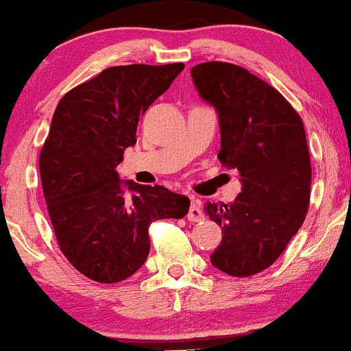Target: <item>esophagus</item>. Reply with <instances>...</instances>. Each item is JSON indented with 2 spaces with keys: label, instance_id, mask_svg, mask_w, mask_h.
I'll return each mask as SVG.
<instances>
[{
  "label": "esophagus",
  "instance_id": "1",
  "mask_svg": "<svg viewBox=\"0 0 351 351\" xmlns=\"http://www.w3.org/2000/svg\"><path fill=\"white\" fill-rule=\"evenodd\" d=\"M204 210L201 208V201L197 197H193L191 206H189V213H188V221L191 222H201L204 221Z\"/></svg>",
  "mask_w": 351,
  "mask_h": 351
}]
</instances>
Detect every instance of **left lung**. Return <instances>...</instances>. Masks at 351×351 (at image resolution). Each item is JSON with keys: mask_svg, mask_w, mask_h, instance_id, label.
Returning <instances> with one entry per match:
<instances>
[{"mask_svg": "<svg viewBox=\"0 0 351 351\" xmlns=\"http://www.w3.org/2000/svg\"><path fill=\"white\" fill-rule=\"evenodd\" d=\"M191 77L219 114L217 158L242 181L234 202L204 206L223 232L210 263L230 276H252L271 267L306 219L312 180L306 130L285 96L242 66L206 62L193 66Z\"/></svg>", "mask_w": 351, "mask_h": 351, "instance_id": "left-lung-1", "label": "left lung"}]
</instances>
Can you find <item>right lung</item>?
I'll list each match as a JSON object with an SVG mask.
<instances>
[{"instance_id": "right-lung-1", "label": "right lung", "mask_w": 351, "mask_h": 351, "mask_svg": "<svg viewBox=\"0 0 351 351\" xmlns=\"http://www.w3.org/2000/svg\"><path fill=\"white\" fill-rule=\"evenodd\" d=\"M183 69L111 66L70 90L55 109L39 157L42 189L58 247L93 281L128 280L149 256L150 223L188 214L186 196L121 181L116 170L137 142L141 116Z\"/></svg>"}]
</instances>
